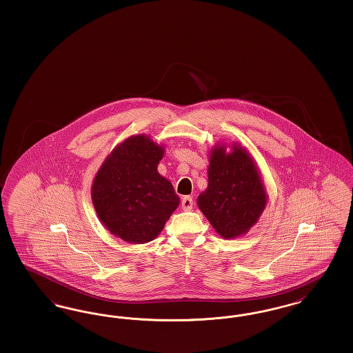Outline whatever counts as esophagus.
Segmentation results:
<instances>
[{"mask_svg": "<svg viewBox=\"0 0 353 353\" xmlns=\"http://www.w3.org/2000/svg\"><path fill=\"white\" fill-rule=\"evenodd\" d=\"M181 208L185 212H189L193 209V199L190 196H185L184 199L181 200Z\"/></svg>", "mask_w": 353, "mask_h": 353, "instance_id": "obj_1", "label": "esophagus"}]
</instances>
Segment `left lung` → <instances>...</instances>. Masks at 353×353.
<instances>
[{"label":"left lung","instance_id":"left-lung-1","mask_svg":"<svg viewBox=\"0 0 353 353\" xmlns=\"http://www.w3.org/2000/svg\"><path fill=\"white\" fill-rule=\"evenodd\" d=\"M217 144L209 153L208 188L199 209L225 239L246 234L268 205V193L250 152L239 143Z\"/></svg>","mask_w":353,"mask_h":353}]
</instances>
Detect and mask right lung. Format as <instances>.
<instances>
[{
	"label": "right lung",
	"mask_w": 353,
	"mask_h": 353,
	"mask_svg": "<svg viewBox=\"0 0 353 353\" xmlns=\"http://www.w3.org/2000/svg\"><path fill=\"white\" fill-rule=\"evenodd\" d=\"M164 151L147 134L130 136L105 157L92 181L91 200L101 223L128 243L153 241L180 203L157 170Z\"/></svg>",
	"instance_id": "right-lung-1"
}]
</instances>
